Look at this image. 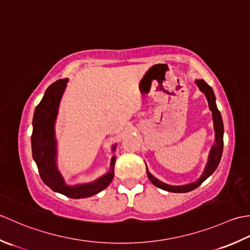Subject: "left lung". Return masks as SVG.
Returning a JSON list of instances; mask_svg holds the SVG:
<instances>
[{"label":"left lung","instance_id":"left-lung-1","mask_svg":"<svg viewBox=\"0 0 250 250\" xmlns=\"http://www.w3.org/2000/svg\"><path fill=\"white\" fill-rule=\"evenodd\" d=\"M196 85L198 86V88H200L203 93L205 94L207 101H208V105H209V109L212 112V121H213V128H215V136H216L215 142L216 144L213 145L211 147L209 156H208L207 166L205 168V170H204L202 177L197 181L190 183V185L179 186V187L166 185V183L160 181L159 179H156V178L154 176H152L146 169V175H147V177H149L150 181L157 188H161V189L168 191V192L186 193V192H190L192 190L196 189L197 187H200L202 183L205 181L213 171L216 170V168L218 167L219 163H220V160H221V155H222V151H223V123H222L220 111L218 110L217 105H216L215 94H213L212 88L204 80H197Z\"/></svg>","mask_w":250,"mask_h":250}]
</instances>
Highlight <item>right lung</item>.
<instances>
[{"label": "right lung", "mask_w": 250, "mask_h": 250, "mask_svg": "<svg viewBox=\"0 0 250 250\" xmlns=\"http://www.w3.org/2000/svg\"><path fill=\"white\" fill-rule=\"evenodd\" d=\"M68 80L56 81L45 91L41 103L37 105L33 115V131L31 136L32 156L37 163L40 176L45 185L55 192L61 193L71 198H85L93 196L104 190L114 176L116 156L112 157L111 169L98 180L87 185L69 187L56 167V139L54 124L58 113L61 96ZM115 146H113V150Z\"/></svg>", "instance_id": "right-lung-1"}]
</instances>
